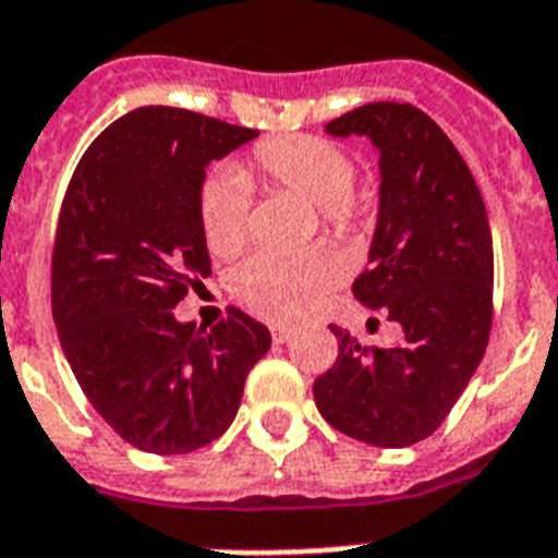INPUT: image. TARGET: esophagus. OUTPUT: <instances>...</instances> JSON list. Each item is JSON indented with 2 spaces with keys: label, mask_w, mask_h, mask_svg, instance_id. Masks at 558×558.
I'll return each instance as SVG.
<instances>
[{
  "label": "esophagus",
  "mask_w": 558,
  "mask_h": 558,
  "mask_svg": "<svg viewBox=\"0 0 558 558\" xmlns=\"http://www.w3.org/2000/svg\"><path fill=\"white\" fill-rule=\"evenodd\" d=\"M290 333H293V330H290L288 325H270V336H274V342H276V344H284V342H288Z\"/></svg>",
  "instance_id": "obj_1"
}]
</instances>
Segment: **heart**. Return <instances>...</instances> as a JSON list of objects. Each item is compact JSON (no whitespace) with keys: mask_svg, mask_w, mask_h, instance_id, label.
<instances>
[{"mask_svg":"<svg viewBox=\"0 0 558 558\" xmlns=\"http://www.w3.org/2000/svg\"><path fill=\"white\" fill-rule=\"evenodd\" d=\"M251 177L319 207L325 228L339 236L356 228L353 165L344 150L316 136H282L262 142L242 173L222 168L202 182L199 222L207 247L216 256H233L245 245ZM333 282L336 262L322 247H311L293 256H251L230 274V293L262 319L296 322L316 307Z\"/></svg>","mask_w":558,"mask_h":558,"instance_id":"heart-1","label":"heart"}]
</instances>
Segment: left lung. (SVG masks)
<instances>
[{"instance_id": "obj_1", "label": "left lung", "mask_w": 558, "mask_h": 558, "mask_svg": "<svg viewBox=\"0 0 558 558\" xmlns=\"http://www.w3.org/2000/svg\"><path fill=\"white\" fill-rule=\"evenodd\" d=\"M379 150V214L353 296L402 328L362 348L339 325V356L313 381L336 430L408 448L445 422L485 356L494 319V239L476 179L434 119L413 105L371 102L325 124Z\"/></svg>"}]
</instances>
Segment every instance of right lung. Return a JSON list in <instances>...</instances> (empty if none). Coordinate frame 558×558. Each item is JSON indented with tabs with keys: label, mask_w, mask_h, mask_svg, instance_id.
I'll return each mask as SVG.
<instances>
[{
	"label": "right lung",
	"mask_w": 558,
	"mask_h": 558,
	"mask_svg": "<svg viewBox=\"0 0 558 558\" xmlns=\"http://www.w3.org/2000/svg\"><path fill=\"white\" fill-rule=\"evenodd\" d=\"M256 136L147 105L96 136L64 193L50 282L59 342L87 402L145 453L219 439L270 348V330L236 307L210 330L173 313L187 284L210 274L205 168Z\"/></svg>",
	"instance_id": "1"
}]
</instances>
